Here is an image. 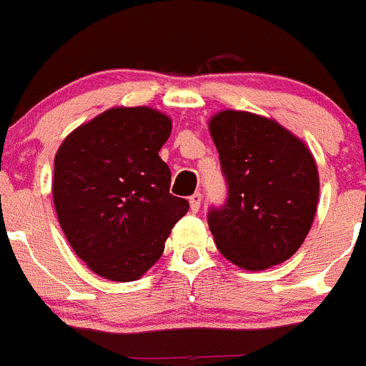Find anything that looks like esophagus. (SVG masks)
Listing matches in <instances>:
<instances>
[{"mask_svg": "<svg viewBox=\"0 0 366 366\" xmlns=\"http://www.w3.org/2000/svg\"><path fill=\"white\" fill-rule=\"evenodd\" d=\"M200 204H202V194H200V193L191 194V197H189V207H191V211H193V213H197V211L200 209Z\"/></svg>", "mask_w": 366, "mask_h": 366, "instance_id": "34e87169", "label": "esophagus"}]
</instances>
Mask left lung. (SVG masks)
<instances>
[{"instance_id": "1", "label": "left lung", "mask_w": 366, "mask_h": 366, "mask_svg": "<svg viewBox=\"0 0 366 366\" xmlns=\"http://www.w3.org/2000/svg\"><path fill=\"white\" fill-rule=\"evenodd\" d=\"M209 132L227 180V200L207 224L218 251L247 271L289 260L309 234L320 177L305 142L276 121L224 110Z\"/></svg>"}]
</instances>
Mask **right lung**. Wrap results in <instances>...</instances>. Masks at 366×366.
Wrapping results in <instances>:
<instances>
[{"instance_id": "1", "label": "right lung", "mask_w": 366, "mask_h": 366, "mask_svg": "<svg viewBox=\"0 0 366 366\" xmlns=\"http://www.w3.org/2000/svg\"><path fill=\"white\" fill-rule=\"evenodd\" d=\"M169 133L162 112L119 106L75 128L57 149L52 194L61 229L102 278H141L189 209L169 193L172 172L159 157Z\"/></svg>"}]
</instances>
